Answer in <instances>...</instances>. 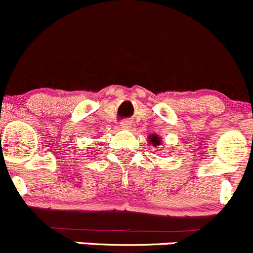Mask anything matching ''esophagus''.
<instances>
[{
  "instance_id": "esophagus-1",
  "label": "esophagus",
  "mask_w": 253,
  "mask_h": 253,
  "mask_svg": "<svg viewBox=\"0 0 253 253\" xmlns=\"http://www.w3.org/2000/svg\"><path fill=\"white\" fill-rule=\"evenodd\" d=\"M121 127H122V129H130V127H131V122L122 121L121 122Z\"/></svg>"
}]
</instances>
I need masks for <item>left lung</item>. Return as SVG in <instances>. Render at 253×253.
<instances>
[{"instance_id": "8db88e82", "label": "left lung", "mask_w": 253, "mask_h": 253, "mask_svg": "<svg viewBox=\"0 0 253 253\" xmlns=\"http://www.w3.org/2000/svg\"><path fill=\"white\" fill-rule=\"evenodd\" d=\"M148 141L152 142V144H153V146H154V147H155V146H159V144H160V138L158 137V135L150 136Z\"/></svg>"}]
</instances>
